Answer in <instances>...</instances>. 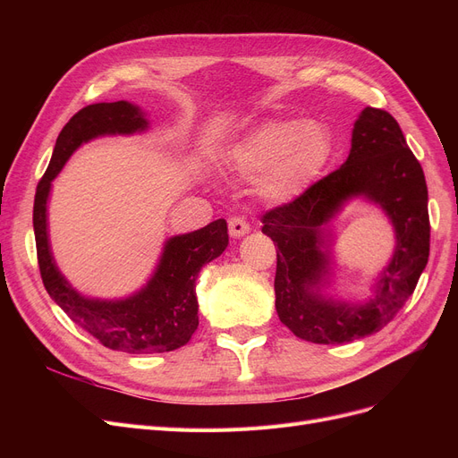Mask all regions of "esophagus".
Here are the masks:
<instances>
[{"mask_svg": "<svg viewBox=\"0 0 458 458\" xmlns=\"http://www.w3.org/2000/svg\"><path fill=\"white\" fill-rule=\"evenodd\" d=\"M228 230H230V235H232V237H242V235L249 233L250 226H249V223L243 219V216L233 215V216H230V219H228Z\"/></svg>", "mask_w": 458, "mask_h": 458, "instance_id": "34e87169", "label": "esophagus"}]
</instances>
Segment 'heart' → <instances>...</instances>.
Segmentation results:
<instances>
[{
  "instance_id": "1",
  "label": "heart",
  "mask_w": 458,
  "mask_h": 458,
  "mask_svg": "<svg viewBox=\"0 0 458 458\" xmlns=\"http://www.w3.org/2000/svg\"><path fill=\"white\" fill-rule=\"evenodd\" d=\"M334 148V133L321 120H266L233 144L226 165L243 176H256L266 200L290 202L316 182Z\"/></svg>"
}]
</instances>
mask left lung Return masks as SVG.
Wrapping results in <instances>:
<instances>
[{"mask_svg":"<svg viewBox=\"0 0 458 458\" xmlns=\"http://www.w3.org/2000/svg\"><path fill=\"white\" fill-rule=\"evenodd\" d=\"M354 196L380 205L396 230V252L362 305L320 293L329 267L324 226ZM427 183L397 120L366 107L354 123L347 161L310 185L295 200L261 216V232L276 250V311L297 338L311 344H349L386 327L416 290L427 266L430 223Z\"/></svg>","mask_w":458,"mask_h":458,"instance_id":"obj_1","label":"left lung"}]
</instances>
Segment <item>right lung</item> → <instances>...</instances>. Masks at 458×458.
<instances>
[{"mask_svg":"<svg viewBox=\"0 0 458 458\" xmlns=\"http://www.w3.org/2000/svg\"><path fill=\"white\" fill-rule=\"evenodd\" d=\"M148 128V120L130 102L92 104L72 116L61 130L52 161L37 185L33 228L38 269L46 292L66 316L104 347L130 354L168 352L183 347L199 327L195 282L202 266L228 247V226L216 219L165 243L154 276L135 295L123 301L87 299L59 273L47 242V195L52 180L83 142L102 135H130Z\"/></svg>","mask_w":458,"mask_h":458,"instance_id":"1","label":"right lung"}]
</instances>
